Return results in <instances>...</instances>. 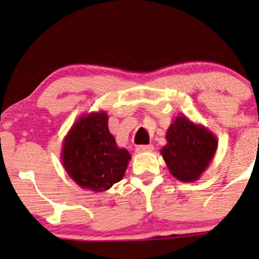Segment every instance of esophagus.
Here are the masks:
<instances>
[{
	"label": "esophagus",
	"instance_id": "esophagus-1",
	"mask_svg": "<svg viewBox=\"0 0 259 259\" xmlns=\"http://www.w3.org/2000/svg\"><path fill=\"white\" fill-rule=\"evenodd\" d=\"M154 147L151 144H148V146H139L136 148V153H148V151H153Z\"/></svg>",
	"mask_w": 259,
	"mask_h": 259
}]
</instances>
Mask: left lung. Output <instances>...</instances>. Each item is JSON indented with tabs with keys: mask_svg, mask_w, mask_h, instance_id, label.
<instances>
[{
	"mask_svg": "<svg viewBox=\"0 0 259 259\" xmlns=\"http://www.w3.org/2000/svg\"><path fill=\"white\" fill-rule=\"evenodd\" d=\"M167 144L160 153L170 174L181 182L199 180L214 157L218 140L202 124L177 116L165 133Z\"/></svg>",
	"mask_w": 259,
	"mask_h": 259,
	"instance_id": "8db88e82",
	"label": "left lung"
}]
</instances>
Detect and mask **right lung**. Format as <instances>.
I'll list each match as a JSON object with an SVG mask.
<instances>
[{"mask_svg": "<svg viewBox=\"0 0 259 259\" xmlns=\"http://www.w3.org/2000/svg\"><path fill=\"white\" fill-rule=\"evenodd\" d=\"M108 113H82L73 123L61 147V162L72 180L82 189L108 191L120 181L132 155L117 146L109 132Z\"/></svg>", "mask_w": 259, "mask_h": 259, "instance_id": "1", "label": "right lung"}]
</instances>
